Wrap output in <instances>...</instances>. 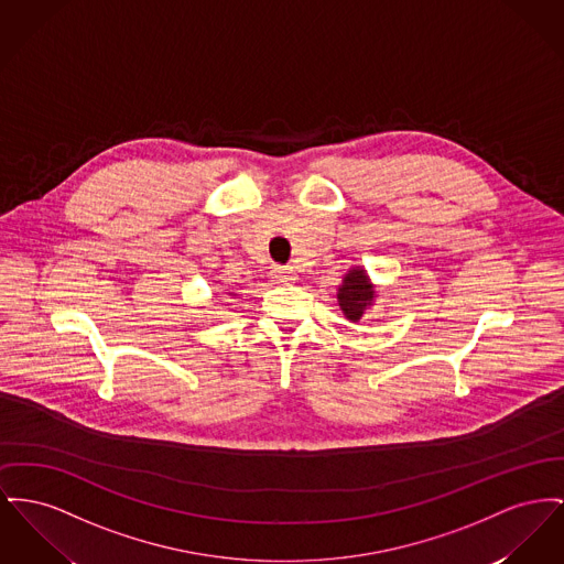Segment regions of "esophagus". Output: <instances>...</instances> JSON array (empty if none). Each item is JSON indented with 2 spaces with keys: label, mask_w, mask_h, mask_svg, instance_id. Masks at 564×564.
<instances>
[{
  "label": "esophagus",
  "mask_w": 564,
  "mask_h": 564,
  "mask_svg": "<svg viewBox=\"0 0 564 564\" xmlns=\"http://www.w3.org/2000/svg\"><path fill=\"white\" fill-rule=\"evenodd\" d=\"M270 279H272V283H292V281H296V274H294V270L292 268H274L272 272H270Z\"/></svg>",
  "instance_id": "esophagus-1"
}]
</instances>
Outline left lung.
Wrapping results in <instances>:
<instances>
[{
	"label": "left lung",
	"instance_id": "1",
	"mask_svg": "<svg viewBox=\"0 0 564 564\" xmlns=\"http://www.w3.org/2000/svg\"><path fill=\"white\" fill-rule=\"evenodd\" d=\"M375 300H377V288L370 281L365 268L356 265L347 270V274L343 276V283L336 290V302L343 315L356 324L365 317L366 311H370Z\"/></svg>",
	"mask_w": 564,
	"mask_h": 564
}]
</instances>
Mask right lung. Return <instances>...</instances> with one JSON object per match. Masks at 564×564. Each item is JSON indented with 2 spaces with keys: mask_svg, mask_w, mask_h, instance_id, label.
Instances as JSON below:
<instances>
[{
  "mask_svg": "<svg viewBox=\"0 0 564 564\" xmlns=\"http://www.w3.org/2000/svg\"><path fill=\"white\" fill-rule=\"evenodd\" d=\"M228 294H230V296H234V292H228Z\"/></svg>",
  "mask_w": 564,
  "mask_h": 564,
  "instance_id": "1",
  "label": "right lung"
}]
</instances>
